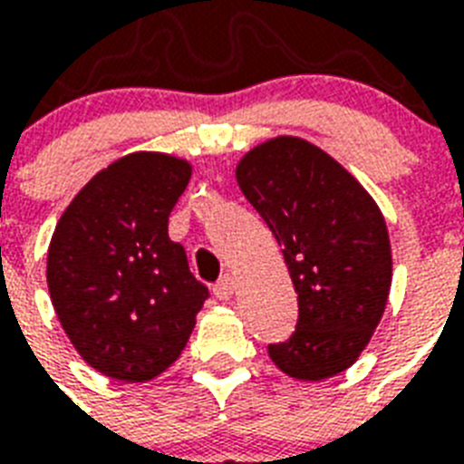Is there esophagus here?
Returning a JSON list of instances; mask_svg holds the SVG:
<instances>
[{
  "mask_svg": "<svg viewBox=\"0 0 464 464\" xmlns=\"http://www.w3.org/2000/svg\"><path fill=\"white\" fill-rule=\"evenodd\" d=\"M233 289H236V282H233V276H221L217 284H214V296L218 301H228L233 296Z\"/></svg>",
  "mask_w": 464,
  "mask_h": 464,
  "instance_id": "1",
  "label": "esophagus"
}]
</instances>
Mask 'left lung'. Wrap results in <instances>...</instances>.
<instances>
[{
  "label": "left lung",
  "instance_id": "left-lung-1",
  "mask_svg": "<svg viewBox=\"0 0 464 464\" xmlns=\"http://www.w3.org/2000/svg\"><path fill=\"white\" fill-rule=\"evenodd\" d=\"M236 180L282 247L298 294L296 332L269 344V359L296 381L342 373L388 305L392 250L382 211L342 163L289 134L250 149Z\"/></svg>",
  "mask_w": 464,
  "mask_h": 464
}]
</instances>
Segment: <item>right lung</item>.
Instances as JSON below:
<instances>
[{
  "instance_id": "1",
  "label": "right lung",
  "mask_w": 464,
  "mask_h": 464,
  "mask_svg": "<svg viewBox=\"0 0 464 464\" xmlns=\"http://www.w3.org/2000/svg\"><path fill=\"white\" fill-rule=\"evenodd\" d=\"M189 178V160L134 151L98 170L54 226L47 247L54 313L79 356L112 381L163 373L209 296L185 247L168 238V217Z\"/></svg>"
}]
</instances>
